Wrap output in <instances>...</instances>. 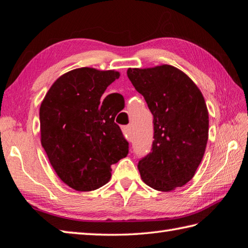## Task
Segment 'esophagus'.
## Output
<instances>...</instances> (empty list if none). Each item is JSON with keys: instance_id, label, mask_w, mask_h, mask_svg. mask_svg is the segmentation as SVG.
Masks as SVG:
<instances>
[{"instance_id": "esophagus-1", "label": "esophagus", "mask_w": 248, "mask_h": 248, "mask_svg": "<svg viewBox=\"0 0 248 248\" xmlns=\"http://www.w3.org/2000/svg\"><path fill=\"white\" fill-rule=\"evenodd\" d=\"M123 132L124 134V137L127 138L129 141H131V140H130V133H131V127H130V125H124V127H123Z\"/></svg>"}]
</instances>
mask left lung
Returning a JSON list of instances; mask_svg holds the SVG:
<instances>
[{
    "mask_svg": "<svg viewBox=\"0 0 248 248\" xmlns=\"http://www.w3.org/2000/svg\"><path fill=\"white\" fill-rule=\"evenodd\" d=\"M127 74L153 115L152 149L138 163L141 178L159 191L182 187L194 177L207 146L203 96L189 77L169 64L128 69Z\"/></svg>",
    "mask_w": 248,
    "mask_h": 248,
    "instance_id": "1",
    "label": "left lung"
}]
</instances>
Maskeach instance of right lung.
<instances>
[{
	"label": "right lung",
	"mask_w": 248,
	"mask_h": 248,
	"mask_svg": "<svg viewBox=\"0 0 248 248\" xmlns=\"http://www.w3.org/2000/svg\"><path fill=\"white\" fill-rule=\"evenodd\" d=\"M118 78L119 72L112 70L75 69L61 75L41 103V145L60 179L78 191L107 184L110 166L129 152L115 123L124 107L117 106L114 95L102 100L107 86Z\"/></svg>",
	"instance_id": "1"
}]
</instances>
